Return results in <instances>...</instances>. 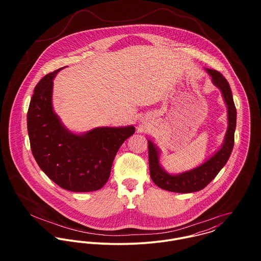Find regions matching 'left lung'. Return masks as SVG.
I'll use <instances>...</instances> for the list:
<instances>
[{
  "mask_svg": "<svg viewBox=\"0 0 261 261\" xmlns=\"http://www.w3.org/2000/svg\"><path fill=\"white\" fill-rule=\"evenodd\" d=\"M213 84L218 87L227 106L228 127L223 145L210 159L202 165L184 173L172 175L163 169L160 164V149L148 140L149 144V174L152 182L160 188L176 193L197 192L207 186L226 165L234 146V133L236 128V109L228 81L217 70L207 69Z\"/></svg>",
  "mask_w": 261,
  "mask_h": 261,
  "instance_id": "8db88e82",
  "label": "left lung"
}]
</instances>
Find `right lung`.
<instances>
[{
	"instance_id": "1",
	"label": "right lung",
	"mask_w": 261,
	"mask_h": 261,
	"mask_svg": "<svg viewBox=\"0 0 261 261\" xmlns=\"http://www.w3.org/2000/svg\"><path fill=\"white\" fill-rule=\"evenodd\" d=\"M61 69L45 75L34 89L27 113L32 153L58 186L71 192L96 191L108 182L117 150L136 128L103 126L81 135L68 130L52 107L53 79Z\"/></svg>"
}]
</instances>
